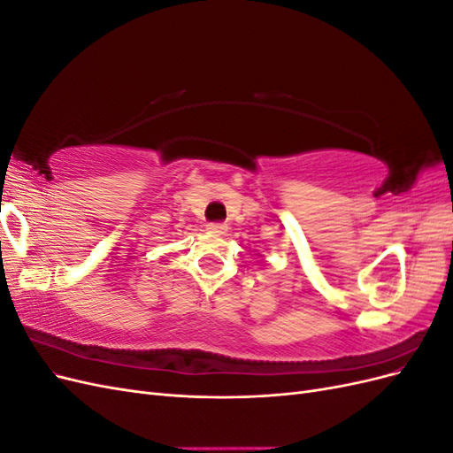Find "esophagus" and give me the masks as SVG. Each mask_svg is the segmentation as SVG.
Segmentation results:
<instances>
[{"instance_id":"34e87169","label":"esophagus","mask_w":453,"mask_h":453,"mask_svg":"<svg viewBox=\"0 0 453 453\" xmlns=\"http://www.w3.org/2000/svg\"><path fill=\"white\" fill-rule=\"evenodd\" d=\"M208 230L213 232V234H225V232L228 230V226L225 223H210Z\"/></svg>"}]
</instances>
